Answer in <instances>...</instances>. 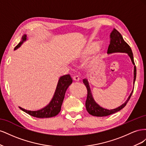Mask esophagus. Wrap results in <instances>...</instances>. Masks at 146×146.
<instances>
[{
  "label": "esophagus",
  "instance_id": "esophagus-1",
  "mask_svg": "<svg viewBox=\"0 0 146 146\" xmlns=\"http://www.w3.org/2000/svg\"><path fill=\"white\" fill-rule=\"evenodd\" d=\"M73 80L75 81L78 82V81H79V80H80V78H79L78 76H75L73 77Z\"/></svg>",
  "mask_w": 146,
  "mask_h": 146
}]
</instances>
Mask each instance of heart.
I'll return each mask as SVG.
<instances>
[{
    "label": "heart",
    "mask_w": 146,
    "mask_h": 146,
    "mask_svg": "<svg viewBox=\"0 0 146 146\" xmlns=\"http://www.w3.org/2000/svg\"><path fill=\"white\" fill-rule=\"evenodd\" d=\"M95 50V54L96 56H98L100 54L101 50V47L100 45H98L96 46L95 43H90L88 44L85 49L83 50L82 51L78 52L76 55V59H80L84 58L88 55L91 54Z\"/></svg>",
    "instance_id": "b5f03b06"
}]
</instances>
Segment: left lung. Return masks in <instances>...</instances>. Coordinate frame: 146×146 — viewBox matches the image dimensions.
<instances>
[{
    "mask_svg": "<svg viewBox=\"0 0 146 146\" xmlns=\"http://www.w3.org/2000/svg\"><path fill=\"white\" fill-rule=\"evenodd\" d=\"M110 44L108 46V54H111V53L114 52H125L127 53L128 55H129L130 57L132 63L135 65L134 62V59H133V53H132L131 49L130 47V46L128 44L123 40L122 38V36L121 34L119 33L118 31L114 29L110 35ZM136 66H134V80L133 83L135 84V82L136 80ZM83 83L85 84V86L86 87L87 89V98L85 102V106L87 111L92 116H99V117H102V116H107L110 114H113L114 113H116L119 111H120L122 110L125 106L127 105V102L130 100L131 94L133 93V91L131 92V93L129 96V98L127 99L125 102L120 107H119L117 108L113 109V110H107L105 109L100 107L99 105L97 104L94 100L92 98V96L91 94V92L90 91V88L89 86V84L87 80L86 79H83Z\"/></svg>",
    "mask_w": 146,
    "mask_h": 146,
    "instance_id": "1",
    "label": "left lung"
}]
</instances>
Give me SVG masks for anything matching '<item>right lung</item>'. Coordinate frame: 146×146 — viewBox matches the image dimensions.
<instances>
[{
	"mask_svg": "<svg viewBox=\"0 0 146 146\" xmlns=\"http://www.w3.org/2000/svg\"><path fill=\"white\" fill-rule=\"evenodd\" d=\"M22 38L23 40L15 47V50L19 47L23 42L26 40V35H24ZM72 82V80L69 74L61 77L57 85L54 98L49 104L44 108L38 111H28L21 107L19 108L26 113L29 114V115L38 118H47L56 116L61 110L66 91Z\"/></svg>",
	"mask_w": 146,
	"mask_h": 146,
	"instance_id": "obj_1",
	"label": "right lung"
}]
</instances>
